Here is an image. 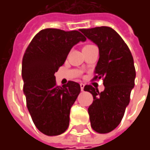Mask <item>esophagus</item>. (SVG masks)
<instances>
[{
    "label": "esophagus",
    "instance_id": "34e87169",
    "mask_svg": "<svg viewBox=\"0 0 150 150\" xmlns=\"http://www.w3.org/2000/svg\"><path fill=\"white\" fill-rule=\"evenodd\" d=\"M80 88H81V91H83V88H84V84L83 83H80Z\"/></svg>",
    "mask_w": 150,
    "mask_h": 150
}]
</instances>
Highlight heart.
I'll use <instances>...</instances> for the list:
<instances>
[{"instance_id": "obj_1", "label": "heart", "mask_w": 150, "mask_h": 150, "mask_svg": "<svg viewBox=\"0 0 150 150\" xmlns=\"http://www.w3.org/2000/svg\"><path fill=\"white\" fill-rule=\"evenodd\" d=\"M91 46V45H90V44H88V45L84 46V47H88V46Z\"/></svg>"}]
</instances>
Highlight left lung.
Listing matches in <instances>:
<instances>
[{"mask_svg": "<svg viewBox=\"0 0 150 150\" xmlns=\"http://www.w3.org/2000/svg\"><path fill=\"white\" fill-rule=\"evenodd\" d=\"M99 47L100 58L93 80L103 79L104 91L86 85L84 91L93 96L88 108L91 128L99 133H108L119 125L130 101L135 84L136 71L132 53L122 38L111 27L80 29Z\"/></svg>", "mask_w": 150, "mask_h": 150, "instance_id": "8db88e82", "label": "left lung"}]
</instances>
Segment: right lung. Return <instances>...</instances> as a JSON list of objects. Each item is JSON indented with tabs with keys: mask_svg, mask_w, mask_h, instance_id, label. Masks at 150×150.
Wrapping results in <instances>:
<instances>
[{
	"mask_svg": "<svg viewBox=\"0 0 150 150\" xmlns=\"http://www.w3.org/2000/svg\"><path fill=\"white\" fill-rule=\"evenodd\" d=\"M85 40L78 30L49 28L39 31L25 51L21 75L26 106L35 126L45 135H60L68 128L80 85L68 81L58 86L54 73L64 64L73 46Z\"/></svg>",
	"mask_w": 150,
	"mask_h": 150,
	"instance_id": "add662e5",
	"label": "right lung"
}]
</instances>
